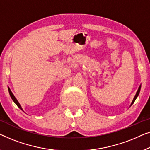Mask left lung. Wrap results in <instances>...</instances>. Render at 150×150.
I'll return each mask as SVG.
<instances>
[{
	"label": "left lung",
	"mask_w": 150,
	"mask_h": 150,
	"mask_svg": "<svg viewBox=\"0 0 150 150\" xmlns=\"http://www.w3.org/2000/svg\"><path fill=\"white\" fill-rule=\"evenodd\" d=\"M140 90H141V86H139V89H138V90H137V93H136V94H135V96H134V98H133V100H132V103H131V105H130V106H131V105H132V104H133L134 102V101H135V100H136V98H137V96H139V92H140Z\"/></svg>",
	"instance_id": "left-lung-1"
}]
</instances>
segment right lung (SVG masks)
Here are the masks:
<instances>
[{
    "label": "right lung",
    "instance_id": "add662e5",
    "mask_svg": "<svg viewBox=\"0 0 150 150\" xmlns=\"http://www.w3.org/2000/svg\"><path fill=\"white\" fill-rule=\"evenodd\" d=\"M9 94H10V96H11V98H12V100H13V102L16 103V104L17 105V106H18L19 108H20L21 110H23L22 109V107H21V105H20V103H19V102L18 101V100H17V99L16 98V97H15V96L13 95V93L11 92V90L9 89Z\"/></svg>",
    "mask_w": 150,
    "mask_h": 150
}]
</instances>
